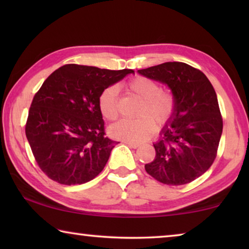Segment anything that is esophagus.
<instances>
[{
	"instance_id": "obj_1",
	"label": "esophagus",
	"mask_w": 249,
	"mask_h": 249,
	"mask_svg": "<svg viewBox=\"0 0 249 249\" xmlns=\"http://www.w3.org/2000/svg\"><path fill=\"white\" fill-rule=\"evenodd\" d=\"M126 145L129 146L130 148H137V147H140V144L138 142H124Z\"/></svg>"
}]
</instances>
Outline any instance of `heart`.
<instances>
[{
    "mask_svg": "<svg viewBox=\"0 0 249 249\" xmlns=\"http://www.w3.org/2000/svg\"><path fill=\"white\" fill-rule=\"evenodd\" d=\"M128 93L142 101L136 115L137 119H124L109 127V134L116 140L130 142H142L153 136L156 126L165 127L174 119L177 109V101L174 92L160 89L159 84L153 79L137 75L126 83ZM101 114L107 121L119 117V90L115 86H109L101 92L99 98Z\"/></svg>",
    "mask_w": 249,
    "mask_h": 249,
    "instance_id": "obj_1",
    "label": "heart"
}]
</instances>
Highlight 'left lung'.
Here are the masks:
<instances>
[{
	"instance_id": "8db88e82",
	"label": "left lung",
	"mask_w": 249,
	"mask_h": 249,
	"mask_svg": "<svg viewBox=\"0 0 249 249\" xmlns=\"http://www.w3.org/2000/svg\"><path fill=\"white\" fill-rule=\"evenodd\" d=\"M138 73L167 84L177 101L174 119L154 144L156 157L145 170L163 184L191 182L212 166L217 155L223 120L215 90L202 71L184 62H165Z\"/></svg>"
}]
</instances>
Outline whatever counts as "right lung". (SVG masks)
Wrapping results in <instances>:
<instances>
[{
  "instance_id": "1",
  "label": "right lung",
  "mask_w": 249,
  "mask_h": 249,
  "mask_svg": "<svg viewBox=\"0 0 249 249\" xmlns=\"http://www.w3.org/2000/svg\"><path fill=\"white\" fill-rule=\"evenodd\" d=\"M128 73L134 70L69 64L45 80L29 107L25 133L48 178L82 184L103 170L116 142L105 134L99 98Z\"/></svg>"
}]
</instances>
